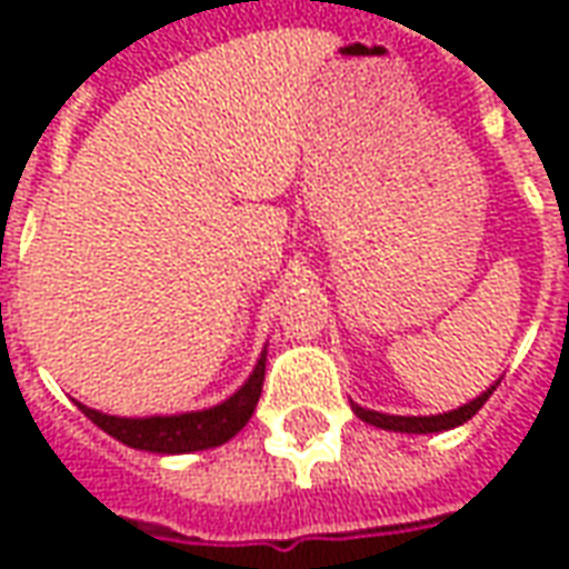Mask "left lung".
I'll return each mask as SVG.
<instances>
[{
  "mask_svg": "<svg viewBox=\"0 0 569 569\" xmlns=\"http://www.w3.org/2000/svg\"><path fill=\"white\" fill-rule=\"evenodd\" d=\"M493 390H497V383L488 387L481 396H476L472 402L453 408V411H445V415H429V418H399V415H381V411H369V408L359 406H353V411H357L359 420H366L371 427L393 429V432H420L423 436V432H441V429H453L466 423V420H472L478 415V408L488 402Z\"/></svg>",
  "mask_w": 569,
  "mask_h": 569,
  "instance_id": "left-lung-1",
  "label": "left lung"
}]
</instances>
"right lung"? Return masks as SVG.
Returning <instances> with one entry per match:
<instances>
[{
  "label": "right lung",
  "instance_id": "obj_1",
  "mask_svg": "<svg viewBox=\"0 0 569 569\" xmlns=\"http://www.w3.org/2000/svg\"><path fill=\"white\" fill-rule=\"evenodd\" d=\"M261 383H264V350H261L259 362H256L247 383L234 396H228L222 406L170 415V418H116V415L93 411L81 402L79 408L84 411V418H91L103 432L124 441L128 448L151 453H191L207 451V448L234 439L259 406Z\"/></svg>",
  "mask_w": 569,
  "mask_h": 569
}]
</instances>
